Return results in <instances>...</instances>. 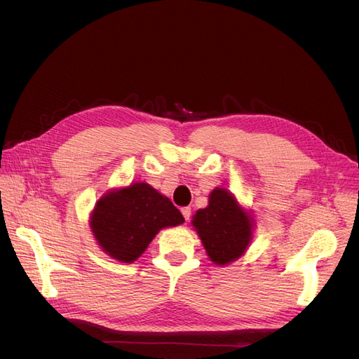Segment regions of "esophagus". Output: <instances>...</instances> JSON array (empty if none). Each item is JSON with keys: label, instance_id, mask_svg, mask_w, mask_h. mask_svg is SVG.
Returning <instances> with one entry per match:
<instances>
[{"label": "esophagus", "instance_id": "esophagus-1", "mask_svg": "<svg viewBox=\"0 0 359 359\" xmlns=\"http://www.w3.org/2000/svg\"><path fill=\"white\" fill-rule=\"evenodd\" d=\"M181 212L184 215V220L187 222L190 219V215H191V208H190V206H184V208L181 210Z\"/></svg>", "mask_w": 359, "mask_h": 359}]
</instances>
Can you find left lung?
Wrapping results in <instances>:
<instances>
[{
  "label": "left lung",
  "instance_id": "8db88e82",
  "mask_svg": "<svg viewBox=\"0 0 359 359\" xmlns=\"http://www.w3.org/2000/svg\"><path fill=\"white\" fill-rule=\"evenodd\" d=\"M191 224L217 265H229L241 257L252 241L253 219L247 214L231 191L214 189L208 206L193 215Z\"/></svg>",
  "mask_w": 359,
  "mask_h": 359
}]
</instances>
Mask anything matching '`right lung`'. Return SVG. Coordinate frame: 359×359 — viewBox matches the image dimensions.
<instances>
[{
    "mask_svg": "<svg viewBox=\"0 0 359 359\" xmlns=\"http://www.w3.org/2000/svg\"><path fill=\"white\" fill-rule=\"evenodd\" d=\"M181 223L184 217L177 206L147 182L107 191L90 217L103 252L124 264L135 262L163 227Z\"/></svg>",
    "mask_w": 359,
    "mask_h": 359,
    "instance_id": "add662e5",
    "label": "right lung"
}]
</instances>
